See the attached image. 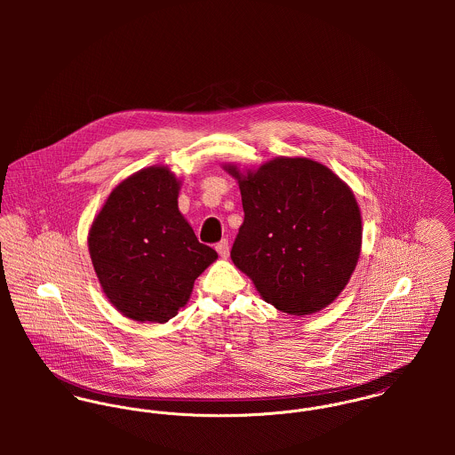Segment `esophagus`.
Instances as JSON below:
<instances>
[{"instance_id": "34e87169", "label": "esophagus", "mask_w": 455, "mask_h": 455, "mask_svg": "<svg viewBox=\"0 0 455 455\" xmlns=\"http://www.w3.org/2000/svg\"><path fill=\"white\" fill-rule=\"evenodd\" d=\"M215 249H217V252H219V256L220 258H229V242L228 240H220L217 245H215Z\"/></svg>"}]
</instances>
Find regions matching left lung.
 <instances>
[{
	"instance_id": "8db88e82",
	"label": "left lung",
	"mask_w": 455,
	"mask_h": 455,
	"mask_svg": "<svg viewBox=\"0 0 455 455\" xmlns=\"http://www.w3.org/2000/svg\"><path fill=\"white\" fill-rule=\"evenodd\" d=\"M224 170L238 180L245 212L231 249L235 266L283 314L310 315L331 305L361 254V210L350 188L308 157Z\"/></svg>"
}]
</instances>
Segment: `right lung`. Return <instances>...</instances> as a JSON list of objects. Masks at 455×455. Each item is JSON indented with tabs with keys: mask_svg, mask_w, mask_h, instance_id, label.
<instances>
[{
	"mask_svg": "<svg viewBox=\"0 0 455 455\" xmlns=\"http://www.w3.org/2000/svg\"><path fill=\"white\" fill-rule=\"evenodd\" d=\"M168 166L132 173L107 197L89 229V254L108 301L136 323H168L195 280L217 259L179 210Z\"/></svg>",
	"mask_w": 455,
	"mask_h": 455,
	"instance_id": "obj_1",
	"label": "right lung"
}]
</instances>
